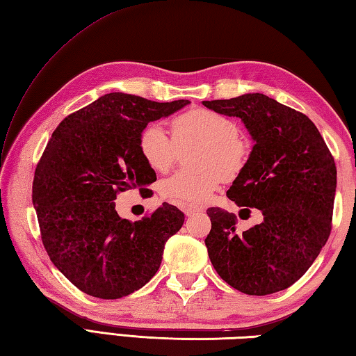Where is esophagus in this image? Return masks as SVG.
<instances>
[{"mask_svg":"<svg viewBox=\"0 0 356 356\" xmlns=\"http://www.w3.org/2000/svg\"><path fill=\"white\" fill-rule=\"evenodd\" d=\"M200 211H201L200 206H184V207H183V212L186 213L187 217H191V216H193V213L200 212Z\"/></svg>","mask_w":356,"mask_h":356,"instance_id":"34e87169","label":"esophagus"}]
</instances>
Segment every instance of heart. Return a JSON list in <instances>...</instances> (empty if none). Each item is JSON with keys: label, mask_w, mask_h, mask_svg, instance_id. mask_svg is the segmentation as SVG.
<instances>
[{"label": "heart", "mask_w": 356, "mask_h": 356, "mask_svg": "<svg viewBox=\"0 0 356 356\" xmlns=\"http://www.w3.org/2000/svg\"><path fill=\"white\" fill-rule=\"evenodd\" d=\"M172 138L158 124L147 125L138 138V150L152 170L164 173L177 161L179 149L200 144L195 153L198 170H179L164 179L161 191L172 203L191 206L206 203L227 177L245 165L248 143L237 135L231 119L206 108H193L172 120Z\"/></svg>", "instance_id": "1"}]
</instances>
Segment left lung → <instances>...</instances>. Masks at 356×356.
Returning <instances> with one entry per match:
<instances>
[{"label": "left lung", "mask_w": 356, "mask_h": 356, "mask_svg": "<svg viewBox=\"0 0 356 356\" xmlns=\"http://www.w3.org/2000/svg\"><path fill=\"white\" fill-rule=\"evenodd\" d=\"M203 105L240 118L256 143L226 195L241 211L256 207L264 216L238 234L234 213L209 207L207 254L236 290L251 296L282 291L304 276L330 236L334 159L310 119L260 92Z\"/></svg>", "instance_id": "obj_1"}]
</instances>
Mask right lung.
Returning <instances> with one entry per match:
<instances>
[{
	"label": "right lung",
	"mask_w": 356,
	"mask_h": 356,
	"mask_svg": "<svg viewBox=\"0 0 356 356\" xmlns=\"http://www.w3.org/2000/svg\"><path fill=\"white\" fill-rule=\"evenodd\" d=\"M187 104L110 92L54 130L33 175L32 203L51 261L80 291L119 299L156 274L184 213L163 203L131 223L118 216L115 200L129 189L152 195L156 173L140 158L138 138L152 120Z\"/></svg>",
	"instance_id": "1"
}]
</instances>
